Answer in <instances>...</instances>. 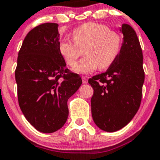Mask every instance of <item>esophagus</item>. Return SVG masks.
<instances>
[{"label": "esophagus", "instance_id": "esophagus-1", "mask_svg": "<svg viewBox=\"0 0 160 160\" xmlns=\"http://www.w3.org/2000/svg\"><path fill=\"white\" fill-rule=\"evenodd\" d=\"M82 81H83V84H87L88 83V79L86 78L85 76H83L82 77Z\"/></svg>", "mask_w": 160, "mask_h": 160}]
</instances>
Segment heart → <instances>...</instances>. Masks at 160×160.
<instances>
[{
    "instance_id": "heart-1",
    "label": "heart",
    "mask_w": 160,
    "mask_h": 160,
    "mask_svg": "<svg viewBox=\"0 0 160 160\" xmlns=\"http://www.w3.org/2000/svg\"><path fill=\"white\" fill-rule=\"evenodd\" d=\"M72 37L73 40L66 38L59 42V51L67 64L73 67L84 49L86 56L74 68L75 72L82 74L90 73L97 67L109 68L122 49V34L105 24L85 23L73 30Z\"/></svg>"
}]
</instances>
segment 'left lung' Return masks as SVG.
I'll list each match as a JSON object with an SVG mask.
<instances>
[{
    "label": "left lung",
    "instance_id": "obj_1",
    "mask_svg": "<svg viewBox=\"0 0 160 160\" xmlns=\"http://www.w3.org/2000/svg\"><path fill=\"white\" fill-rule=\"evenodd\" d=\"M120 54L105 72L92 76V115L101 130L114 132L132 120L139 109L145 73L142 51L135 31L122 24Z\"/></svg>",
    "mask_w": 160,
    "mask_h": 160
}]
</instances>
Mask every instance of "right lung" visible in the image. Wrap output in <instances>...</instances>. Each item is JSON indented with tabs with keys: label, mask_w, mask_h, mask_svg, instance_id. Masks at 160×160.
<instances>
[{
	"label": "right lung",
	"mask_w": 160,
	"mask_h": 160,
	"mask_svg": "<svg viewBox=\"0 0 160 160\" xmlns=\"http://www.w3.org/2000/svg\"><path fill=\"white\" fill-rule=\"evenodd\" d=\"M59 25L43 23L29 32L18 52L15 79L20 109L37 130L53 133L68 117V101L82 84L59 51Z\"/></svg>",
	"instance_id": "obj_1"
}]
</instances>
